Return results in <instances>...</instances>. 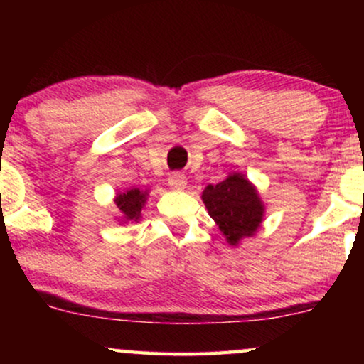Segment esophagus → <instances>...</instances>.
I'll return each instance as SVG.
<instances>
[{
  "label": "esophagus",
  "mask_w": 364,
  "mask_h": 364,
  "mask_svg": "<svg viewBox=\"0 0 364 364\" xmlns=\"http://www.w3.org/2000/svg\"><path fill=\"white\" fill-rule=\"evenodd\" d=\"M168 187L172 188V191H183V188L187 187V178L183 173H172L171 177H168Z\"/></svg>",
  "instance_id": "1"
}]
</instances>
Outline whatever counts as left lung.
Listing matches in <instances>:
<instances>
[{"mask_svg": "<svg viewBox=\"0 0 364 364\" xmlns=\"http://www.w3.org/2000/svg\"><path fill=\"white\" fill-rule=\"evenodd\" d=\"M202 200L230 245L255 235L263 220V202L257 188L242 173H230L225 181L207 186Z\"/></svg>", "mask_w": 364, "mask_h": 364, "instance_id": "1", "label": "left lung"}]
</instances>
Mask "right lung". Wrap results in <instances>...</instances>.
<instances>
[{
	"mask_svg": "<svg viewBox=\"0 0 364 364\" xmlns=\"http://www.w3.org/2000/svg\"><path fill=\"white\" fill-rule=\"evenodd\" d=\"M149 192L139 188H129L126 192H119L114 202L122 213V222H137L141 218V212L146 205Z\"/></svg>",
	"mask_w": 364,
	"mask_h": 364,
	"instance_id": "right-lung-1",
	"label": "right lung"
}]
</instances>
